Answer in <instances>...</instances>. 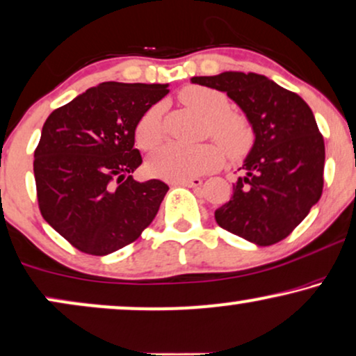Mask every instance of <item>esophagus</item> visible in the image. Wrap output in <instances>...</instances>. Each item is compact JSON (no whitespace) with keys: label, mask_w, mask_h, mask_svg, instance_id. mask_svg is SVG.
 I'll use <instances>...</instances> for the list:
<instances>
[{"label":"esophagus","mask_w":356,"mask_h":356,"mask_svg":"<svg viewBox=\"0 0 356 356\" xmlns=\"http://www.w3.org/2000/svg\"><path fill=\"white\" fill-rule=\"evenodd\" d=\"M202 179L200 177H193V179H186V181H179L175 182L177 186H186V187H192V188H199L202 186Z\"/></svg>","instance_id":"1"}]
</instances>
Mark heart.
<instances>
[{
	"instance_id": "b5f03b06",
	"label": "heart",
	"mask_w": 356,
	"mask_h": 356,
	"mask_svg": "<svg viewBox=\"0 0 356 356\" xmlns=\"http://www.w3.org/2000/svg\"><path fill=\"white\" fill-rule=\"evenodd\" d=\"M181 100L207 118L205 133L213 136L232 159H240L251 149L254 131L250 121L240 113L230 111V102L225 93L215 88L191 85L181 92ZM134 138L143 149H154L164 138L163 106L154 105L138 121ZM223 161V150L217 143L200 146L168 145L152 154L147 170L165 181H186L217 169Z\"/></svg>"
}]
</instances>
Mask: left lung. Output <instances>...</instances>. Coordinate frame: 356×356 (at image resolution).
I'll use <instances>...</instances> for the list:
<instances>
[{
	"mask_svg": "<svg viewBox=\"0 0 356 356\" xmlns=\"http://www.w3.org/2000/svg\"><path fill=\"white\" fill-rule=\"evenodd\" d=\"M191 82L227 93L254 131L243 175L233 184L230 202L215 210V220L258 246L284 240L322 195L325 145L312 110L298 93L253 72Z\"/></svg>",
	"mask_w": 356,
	"mask_h": 356,
	"instance_id": "left-lung-1",
	"label": "left lung"
}]
</instances>
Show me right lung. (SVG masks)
<instances>
[{
    "mask_svg": "<svg viewBox=\"0 0 356 356\" xmlns=\"http://www.w3.org/2000/svg\"><path fill=\"white\" fill-rule=\"evenodd\" d=\"M168 83L103 82L54 110L34 151L40 213L72 246L105 256L139 238L168 184L138 182V121L169 93Z\"/></svg>",
    "mask_w": 356,
    "mask_h": 356,
    "instance_id": "obj_1",
    "label": "right lung"
}]
</instances>
